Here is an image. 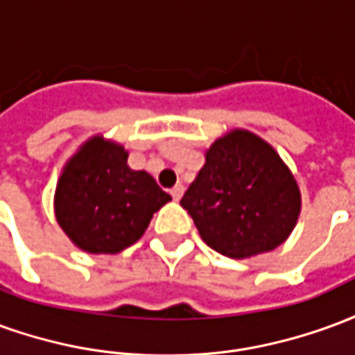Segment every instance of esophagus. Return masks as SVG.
I'll list each match as a JSON object with an SVG mask.
<instances>
[{
    "instance_id": "1",
    "label": "esophagus",
    "mask_w": 355,
    "mask_h": 355,
    "mask_svg": "<svg viewBox=\"0 0 355 355\" xmlns=\"http://www.w3.org/2000/svg\"><path fill=\"white\" fill-rule=\"evenodd\" d=\"M182 193H184V186L182 184H177L173 190H171V196H173V200L178 201L180 198H182Z\"/></svg>"
}]
</instances>
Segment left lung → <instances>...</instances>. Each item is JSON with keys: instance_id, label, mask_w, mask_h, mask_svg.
Here are the masks:
<instances>
[{"instance_id": "left-lung-1", "label": "left lung", "mask_w": 355, "mask_h": 355, "mask_svg": "<svg viewBox=\"0 0 355 355\" xmlns=\"http://www.w3.org/2000/svg\"><path fill=\"white\" fill-rule=\"evenodd\" d=\"M180 205L211 249L251 259L289 238L300 215V190L266 140L234 129L211 144Z\"/></svg>"}]
</instances>
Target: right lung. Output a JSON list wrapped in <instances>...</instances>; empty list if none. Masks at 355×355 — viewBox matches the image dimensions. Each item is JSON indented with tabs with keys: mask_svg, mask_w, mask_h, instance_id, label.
Segmentation results:
<instances>
[{
	"mask_svg": "<svg viewBox=\"0 0 355 355\" xmlns=\"http://www.w3.org/2000/svg\"><path fill=\"white\" fill-rule=\"evenodd\" d=\"M121 144L96 135L68 159L55 192V215L73 245L114 254L142 238L155 211L171 201L146 171L127 165Z\"/></svg>",
	"mask_w": 355,
	"mask_h": 355,
	"instance_id": "add662e5",
	"label": "right lung"
}]
</instances>
